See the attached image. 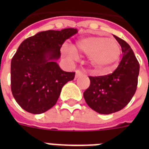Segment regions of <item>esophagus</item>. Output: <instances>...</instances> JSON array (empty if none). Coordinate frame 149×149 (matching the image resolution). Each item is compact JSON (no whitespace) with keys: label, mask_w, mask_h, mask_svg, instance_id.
I'll list each match as a JSON object with an SVG mask.
<instances>
[{"label":"esophagus","mask_w":149,"mask_h":149,"mask_svg":"<svg viewBox=\"0 0 149 149\" xmlns=\"http://www.w3.org/2000/svg\"><path fill=\"white\" fill-rule=\"evenodd\" d=\"M84 75V72H82L81 70H76V78H78V77H81Z\"/></svg>","instance_id":"1"}]
</instances>
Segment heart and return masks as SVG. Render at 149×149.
Returning <instances> with one entry per match:
<instances>
[{"label": "heart", "instance_id": "1", "mask_svg": "<svg viewBox=\"0 0 149 149\" xmlns=\"http://www.w3.org/2000/svg\"><path fill=\"white\" fill-rule=\"evenodd\" d=\"M77 51L89 55L93 67L103 72H111L117 66L120 56V46L116 40L104 36H86L79 38L75 49L66 48L65 55L68 58H75Z\"/></svg>", "mask_w": 149, "mask_h": 149}]
</instances>
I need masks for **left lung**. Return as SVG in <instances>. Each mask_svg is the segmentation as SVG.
<instances>
[{
	"label": "left lung",
	"mask_w": 149,
	"mask_h": 149,
	"mask_svg": "<svg viewBox=\"0 0 149 149\" xmlns=\"http://www.w3.org/2000/svg\"><path fill=\"white\" fill-rule=\"evenodd\" d=\"M113 36L121 46L122 59L111 74L89 77L91 85L84 93L87 105L101 114L115 113L124 108L134 95L138 86L139 61L125 41Z\"/></svg>",
	"instance_id": "1"
}]
</instances>
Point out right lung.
Here are the masks:
<instances>
[{"label":"right lung","instance_id":"right-lung-1","mask_svg":"<svg viewBox=\"0 0 149 149\" xmlns=\"http://www.w3.org/2000/svg\"><path fill=\"white\" fill-rule=\"evenodd\" d=\"M76 29L40 31L19 45L10 63L13 97L24 111L42 113L56 104L63 86L74 79L75 72H65L56 61L66 39Z\"/></svg>","mask_w":149,"mask_h":149}]
</instances>
